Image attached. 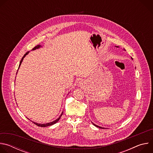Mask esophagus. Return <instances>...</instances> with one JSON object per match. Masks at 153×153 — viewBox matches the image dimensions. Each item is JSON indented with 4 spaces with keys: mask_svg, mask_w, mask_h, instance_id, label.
<instances>
[{
    "mask_svg": "<svg viewBox=\"0 0 153 153\" xmlns=\"http://www.w3.org/2000/svg\"><path fill=\"white\" fill-rule=\"evenodd\" d=\"M85 85H84V82H83V81H80V82H79V86H80V87H82L84 86Z\"/></svg>",
    "mask_w": 153,
    "mask_h": 153,
    "instance_id": "34e87169",
    "label": "esophagus"
}]
</instances>
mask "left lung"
<instances>
[{
	"label": "left lung",
	"mask_w": 153,
	"mask_h": 153,
	"mask_svg": "<svg viewBox=\"0 0 153 153\" xmlns=\"http://www.w3.org/2000/svg\"><path fill=\"white\" fill-rule=\"evenodd\" d=\"M116 47H117V48H118V47H117V46H116ZM123 50H125V49H123ZM131 59H133V58H131ZM93 125H94V126H96V127H97V128H102V129H105V128H103V127H101V126H98V125H96V124H94V123H93Z\"/></svg>",
	"instance_id": "obj_1"
}]
</instances>
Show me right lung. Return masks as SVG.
<instances>
[{
  "mask_svg": "<svg viewBox=\"0 0 153 153\" xmlns=\"http://www.w3.org/2000/svg\"><path fill=\"white\" fill-rule=\"evenodd\" d=\"M42 47V46L40 45H37V46H36L32 50H36V49H39V48H41ZM30 53V51H28L27 53H26L25 54H24V57L22 58V59H21V60H20V63H19V67H20V65H21V63H22V61H23V60H24V57L28 54ZM17 71H18V70H17ZM63 112L62 113V114L60 115V116L56 119V120H54V121H53V122H49V123H36V122H33L35 125H37V126H41V127H46V126H51V125H54V124H55V123H56L59 120V119H60V117H61V116H62V114H63Z\"/></svg>",
  "mask_w": 153,
  "mask_h": 153,
  "instance_id": "obj_1",
  "label": "right lung"
}]
</instances>
